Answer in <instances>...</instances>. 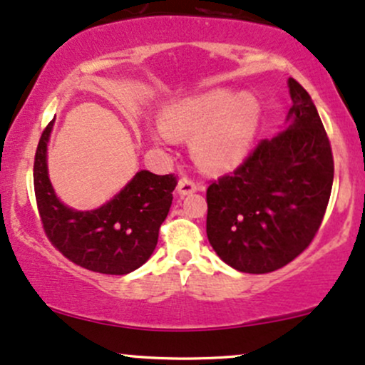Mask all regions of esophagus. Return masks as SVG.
I'll list each match as a JSON object with an SVG mask.
<instances>
[{"label":"esophagus","instance_id":"esophagus-1","mask_svg":"<svg viewBox=\"0 0 365 365\" xmlns=\"http://www.w3.org/2000/svg\"><path fill=\"white\" fill-rule=\"evenodd\" d=\"M177 190L180 195H188V194H194V192L199 190V185H197L195 180H192L190 177H187V175H183V177L180 178Z\"/></svg>","mask_w":365,"mask_h":365}]
</instances>
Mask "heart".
Returning a JSON list of instances; mask_svg holds the SVG:
<instances>
[{
    "mask_svg": "<svg viewBox=\"0 0 365 365\" xmlns=\"http://www.w3.org/2000/svg\"><path fill=\"white\" fill-rule=\"evenodd\" d=\"M259 103L252 96L216 89L183 99L168 108L165 125H158L153 140L173 144L175 137L195 135L192 149L197 161L209 168H228L245 156L259 123Z\"/></svg>",
    "mask_w": 365,
    "mask_h": 365,
    "instance_id": "heart-1",
    "label": "heart"
}]
</instances>
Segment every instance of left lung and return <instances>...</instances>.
<instances>
[{
	"mask_svg": "<svg viewBox=\"0 0 365 365\" xmlns=\"http://www.w3.org/2000/svg\"><path fill=\"white\" fill-rule=\"evenodd\" d=\"M290 127L264 139L233 173L207 187L209 244L228 266L264 274L311 245L328 207L334 163L309 92L288 81Z\"/></svg>",
	"mask_w": 365,
	"mask_h": 365,
	"instance_id": "obj_1",
	"label": "left lung"
}]
</instances>
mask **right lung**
<instances>
[{"mask_svg": "<svg viewBox=\"0 0 365 365\" xmlns=\"http://www.w3.org/2000/svg\"><path fill=\"white\" fill-rule=\"evenodd\" d=\"M51 128L49 121L34 159L36 202L46 237L77 266L103 274L132 273L156 249L177 177L139 171L108 204L94 211H75L54 195L48 177L46 148Z\"/></svg>", "mask_w": 365, "mask_h": 365, "instance_id": "obj_1", "label": "right lung"}]
</instances>
